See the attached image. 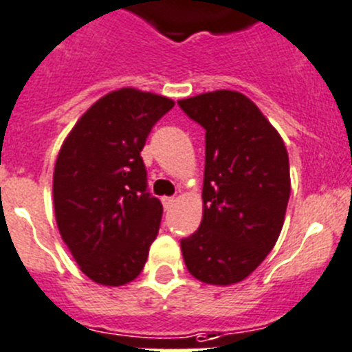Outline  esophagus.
Here are the masks:
<instances>
[{
	"instance_id": "esophagus-1",
	"label": "esophagus",
	"mask_w": 352,
	"mask_h": 352,
	"mask_svg": "<svg viewBox=\"0 0 352 352\" xmlns=\"http://www.w3.org/2000/svg\"><path fill=\"white\" fill-rule=\"evenodd\" d=\"M161 201H163V206H165V210L172 208V206L175 205V198H163Z\"/></svg>"
}]
</instances>
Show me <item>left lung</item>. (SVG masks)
<instances>
[{
	"instance_id": "8db88e82",
	"label": "left lung",
	"mask_w": 352,
	"mask_h": 352,
	"mask_svg": "<svg viewBox=\"0 0 352 352\" xmlns=\"http://www.w3.org/2000/svg\"><path fill=\"white\" fill-rule=\"evenodd\" d=\"M206 130L203 219L180 241L187 271L206 285L246 280L274 248L290 198L283 139L246 95L215 90L180 98Z\"/></svg>"
}]
</instances>
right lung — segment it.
Returning <instances> with one entry per match:
<instances>
[{
    "label": "right lung",
    "mask_w": 352,
    "mask_h": 352,
    "mask_svg": "<svg viewBox=\"0 0 352 352\" xmlns=\"http://www.w3.org/2000/svg\"><path fill=\"white\" fill-rule=\"evenodd\" d=\"M175 102L124 87L94 102L69 131L54 168L58 232L81 272L104 287L133 281L160 231V199L140 157L151 128Z\"/></svg>",
    "instance_id": "obj_1"
}]
</instances>
